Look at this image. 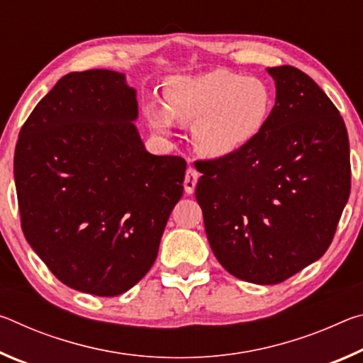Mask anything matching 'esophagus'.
<instances>
[{"label": "esophagus", "instance_id": "obj_1", "mask_svg": "<svg viewBox=\"0 0 363 363\" xmlns=\"http://www.w3.org/2000/svg\"><path fill=\"white\" fill-rule=\"evenodd\" d=\"M199 177H200V174H199V171H196L195 168H189L187 169L186 179H184V189H186L187 194H194Z\"/></svg>", "mask_w": 363, "mask_h": 363}]
</instances>
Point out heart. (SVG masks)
<instances>
[{"label": "heart", "instance_id": "b5f03b06", "mask_svg": "<svg viewBox=\"0 0 363 363\" xmlns=\"http://www.w3.org/2000/svg\"><path fill=\"white\" fill-rule=\"evenodd\" d=\"M163 104L149 101L144 115L160 134H171L174 120L194 125V143L203 155H232L264 131L274 108L269 86L227 70L177 77L164 86Z\"/></svg>", "mask_w": 363, "mask_h": 363}]
</instances>
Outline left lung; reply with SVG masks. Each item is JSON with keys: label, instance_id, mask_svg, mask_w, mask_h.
Listing matches in <instances>:
<instances>
[{"label": "left lung", "instance_id": "obj_1", "mask_svg": "<svg viewBox=\"0 0 363 363\" xmlns=\"http://www.w3.org/2000/svg\"><path fill=\"white\" fill-rule=\"evenodd\" d=\"M277 97L264 131L232 155L199 160L195 199L214 256L233 277L275 285L333 242L351 194L340 110L304 72L267 69Z\"/></svg>", "mask_w": 363, "mask_h": 363}]
</instances>
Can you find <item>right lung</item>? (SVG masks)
Masks as SVG:
<instances>
[{"instance_id":"add662e5","label":"right lung","mask_w":363,"mask_h":363,"mask_svg":"<svg viewBox=\"0 0 363 363\" xmlns=\"http://www.w3.org/2000/svg\"><path fill=\"white\" fill-rule=\"evenodd\" d=\"M136 91L112 70L73 72L36 104L14 153L21 225L73 290L116 296L157 259L186 160L144 149Z\"/></svg>"}]
</instances>
